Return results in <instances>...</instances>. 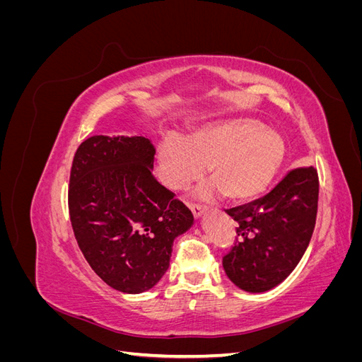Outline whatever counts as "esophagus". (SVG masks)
<instances>
[{
  "label": "esophagus",
  "mask_w": 362,
  "mask_h": 362,
  "mask_svg": "<svg viewBox=\"0 0 362 362\" xmlns=\"http://www.w3.org/2000/svg\"><path fill=\"white\" fill-rule=\"evenodd\" d=\"M189 208H190L193 216H194L196 218L201 217L202 213L205 211V206H202V205H199V204H189Z\"/></svg>",
  "instance_id": "esophagus-1"
}]
</instances>
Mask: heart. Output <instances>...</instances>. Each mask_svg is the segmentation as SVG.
<instances>
[{
    "instance_id": "obj_1",
    "label": "heart",
    "mask_w": 362,
    "mask_h": 362,
    "mask_svg": "<svg viewBox=\"0 0 362 362\" xmlns=\"http://www.w3.org/2000/svg\"><path fill=\"white\" fill-rule=\"evenodd\" d=\"M284 157L286 145L278 133L257 120L237 119L194 131L184 145L163 144L158 170L168 187L184 190L208 168V177L225 198L242 202L267 189Z\"/></svg>"
}]
</instances>
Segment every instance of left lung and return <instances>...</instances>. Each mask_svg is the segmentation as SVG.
Instances as JSON below:
<instances>
[{"mask_svg": "<svg viewBox=\"0 0 362 362\" xmlns=\"http://www.w3.org/2000/svg\"><path fill=\"white\" fill-rule=\"evenodd\" d=\"M317 204L319 175L306 166L291 169L262 198L226 210L237 222L235 245L222 261L228 278L249 293L276 287L310 245Z\"/></svg>", "mask_w": 362, "mask_h": 362, "instance_id": "left-lung-1", "label": "left lung"}]
</instances>
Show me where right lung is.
Returning <instances> with one entry per match:
<instances>
[{"label": "right lung", "mask_w": 362, "mask_h": 362, "mask_svg": "<svg viewBox=\"0 0 362 362\" xmlns=\"http://www.w3.org/2000/svg\"><path fill=\"white\" fill-rule=\"evenodd\" d=\"M156 148L144 136H93L76 149L68 204L74 234L93 272L137 294L169 269L173 240L193 214L154 175Z\"/></svg>", "instance_id": "right-lung-1"}]
</instances>
